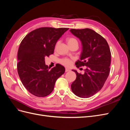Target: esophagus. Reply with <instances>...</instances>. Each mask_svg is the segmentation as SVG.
Instances as JSON below:
<instances>
[{
  "label": "esophagus",
  "instance_id": "1",
  "mask_svg": "<svg viewBox=\"0 0 130 130\" xmlns=\"http://www.w3.org/2000/svg\"><path fill=\"white\" fill-rule=\"evenodd\" d=\"M69 71H70V70L69 68H66L65 69V72H69Z\"/></svg>",
  "mask_w": 130,
  "mask_h": 130
}]
</instances>
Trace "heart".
I'll return each instance as SVG.
<instances>
[{
    "instance_id": "1",
    "label": "heart",
    "mask_w": 130,
    "mask_h": 130,
    "mask_svg": "<svg viewBox=\"0 0 130 130\" xmlns=\"http://www.w3.org/2000/svg\"><path fill=\"white\" fill-rule=\"evenodd\" d=\"M66 41L67 42L68 45L70 46H72V45L74 44H78V42L77 41V40L76 38H75L74 37H68L66 39ZM58 44V42H57L55 47H56L57 46ZM60 63L64 66H69L70 64H71V61H70L69 59L68 58H63L62 60H60Z\"/></svg>"
}]
</instances>
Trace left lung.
Segmentation results:
<instances>
[{
    "mask_svg": "<svg viewBox=\"0 0 130 130\" xmlns=\"http://www.w3.org/2000/svg\"><path fill=\"white\" fill-rule=\"evenodd\" d=\"M81 40L82 52L77 67L86 66L84 74L76 73V78L71 85L73 92L80 98H89L103 88L109 75L111 53L107 42L94 30L86 28L70 29Z\"/></svg>",
    "mask_w": 130,
    "mask_h": 130,
    "instance_id": "left-lung-1",
    "label": "left lung"
}]
</instances>
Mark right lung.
Here are the masks:
<instances>
[{"label": "right lung", "instance_id": "right-lung-1", "mask_svg": "<svg viewBox=\"0 0 130 130\" xmlns=\"http://www.w3.org/2000/svg\"><path fill=\"white\" fill-rule=\"evenodd\" d=\"M69 28L42 27L31 31L18 51L17 72L25 88L35 96L44 97L53 92L57 78L65 72L60 64L49 70L45 57L54 54L57 40Z\"/></svg>", "mask_w": 130, "mask_h": 130}]
</instances>
